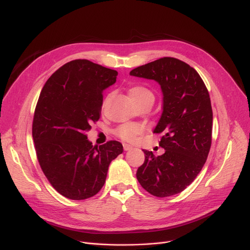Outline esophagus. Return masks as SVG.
Returning a JSON list of instances; mask_svg holds the SVG:
<instances>
[{
  "mask_svg": "<svg viewBox=\"0 0 250 250\" xmlns=\"http://www.w3.org/2000/svg\"><path fill=\"white\" fill-rule=\"evenodd\" d=\"M132 148H133V147L130 146V145H127V144H124V150H125V151H128V150H130Z\"/></svg>",
  "mask_w": 250,
  "mask_h": 250,
  "instance_id": "1",
  "label": "esophagus"
}]
</instances>
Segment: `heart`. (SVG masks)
<instances>
[{
    "label": "heart",
    "mask_w": 250,
    "mask_h": 250,
    "mask_svg": "<svg viewBox=\"0 0 250 250\" xmlns=\"http://www.w3.org/2000/svg\"><path fill=\"white\" fill-rule=\"evenodd\" d=\"M128 94L137 104L145 99H153L154 95L152 92L144 86H132L128 88ZM143 133V126L136 123H126L118 125L115 130L114 134L121 138L124 141L126 142H133L136 137Z\"/></svg>",
    "instance_id": "b5f03b06"
}]
</instances>
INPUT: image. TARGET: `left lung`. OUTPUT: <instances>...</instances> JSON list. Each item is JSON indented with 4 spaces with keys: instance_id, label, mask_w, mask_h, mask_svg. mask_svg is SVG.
<instances>
[{
    "instance_id": "obj_1",
    "label": "left lung",
    "mask_w": 250,
    "mask_h": 250,
    "mask_svg": "<svg viewBox=\"0 0 250 250\" xmlns=\"http://www.w3.org/2000/svg\"><path fill=\"white\" fill-rule=\"evenodd\" d=\"M129 75L155 80L163 92V112L154 133L162 134L159 145L165 153L155 157L143 150L145 161L137 179L155 196L174 195L198 176L211 148L213 110L208 89L198 72L175 58L140 65Z\"/></svg>"
}]
</instances>
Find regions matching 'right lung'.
Returning <instances> with one entry per match:
<instances>
[{
	"instance_id": "obj_1",
	"label": "right lung",
	"mask_w": 250,
	"mask_h": 250,
	"mask_svg": "<svg viewBox=\"0 0 250 250\" xmlns=\"http://www.w3.org/2000/svg\"><path fill=\"white\" fill-rule=\"evenodd\" d=\"M116 76L88 60H74L48 78L39 95L32 123L37 160L52 188L70 200L95 195L110 162L124 151L117 141L93 146L86 135L100 117L103 90Z\"/></svg>"
}]
</instances>
